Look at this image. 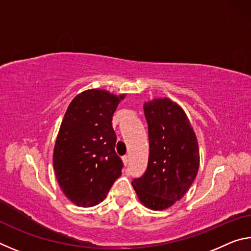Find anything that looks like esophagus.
Returning <instances> with one entry per match:
<instances>
[{
  "label": "esophagus",
  "mask_w": 251,
  "mask_h": 251,
  "mask_svg": "<svg viewBox=\"0 0 251 251\" xmlns=\"http://www.w3.org/2000/svg\"><path fill=\"white\" fill-rule=\"evenodd\" d=\"M122 160H123V164H124V166H126L127 164H128V156L125 155L122 157Z\"/></svg>",
  "instance_id": "obj_1"
}]
</instances>
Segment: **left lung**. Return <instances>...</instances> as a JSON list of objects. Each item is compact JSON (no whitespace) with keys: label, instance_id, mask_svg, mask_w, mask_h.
I'll use <instances>...</instances> for the list:
<instances>
[{"label":"left lung","instance_id":"obj_1","mask_svg":"<svg viewBox=\"0 0 251 251\" xmlns=\"http://www.w3.org/2000/svg\"><path fill=\"white\" fill-rule=\"evenodd\" d=\"M150 159L144 176L131 181L138 201L151 210H165L188 192L199 169L197 136L185 110L168 97L144 103Z\"/></svg>","mask_w":251,"mask_h":251}]
</instances>
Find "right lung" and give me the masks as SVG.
Returning a JSON list of instances; mask_svg holds the SVG:
<instances>
[{"instance_id": "add662e5", "label": "right lung", "mask_w": 251, "mask_h": 251, "mask_svg": "<svg viewBox=\"0 0 251 251\" xmlns=\"http://www.w3.org/2000/svg\"><path fill=\"white\" fill-rule=\"evenodd\" d=\"M125 97L92 88L76 95L66 109L54 145L53 167L63 194L76 206L103 201L122 175L112 117Z\"/></svg>"}]
</instances>
